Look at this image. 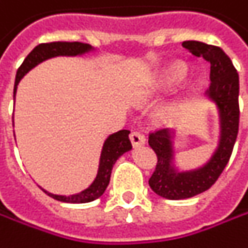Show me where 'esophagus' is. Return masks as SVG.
<instances>
[{"instance_id": "esophagus-1", "label": "esophagus", "mask_w": 248, "mask_h": 248, "mask_svg": "<svg viewBox=\"0 0 248 248\" xmlns=\"http://www.w3.org/2000/svg\"><path fill=\"white\" fill-rule=\"evenodd\" d=\"M130 140H131V143H132V146H134V148L142 146L143 143H145V137H143L142 134L137 132V131L131 132Z\"/></svg>"}]
</instances>
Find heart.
<instances>
[{"label": "heart", "instance_id": "obj_1", "mask_svg": "<svg viewBox=\"0 0 248 248\" xmlns=\"http://www.w3.org/2000/svg\"><path fill=\"white\" fill-rule=\"evenodd\" d=\"M188 74V67L181 61H173L166 67L157 71L155 75L143 85V88L137 94V105L151 106L157 102L165 93H167L174 85L181 82ZM179 111V102H169L156 114V121L159 124H170Z\"/></svg>", "mask_w": 248, "mask_h": 248}]
</instances>
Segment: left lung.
<instances>
[{"label": "left lung", "instance_id": "1", "mask_svg": "<svg viewBox=\"0 0 248 248\" xmlns=\"http://www.w3.org/2000/svg\"><path fill=\"white\" fill-rule=\"evenodd\" d=\"M183 47L211 65V86L206 97L217 108L219 140L214 154L202 166L181 170L174 163L177 130H160L149 135V146L157 156L149 186L166 200H186L211 188L228 165L239 132V75L232 60L220 47L202 42H183Z\"/></svg>", "mask_w": 248, "mask_h": 248}]
</instances>
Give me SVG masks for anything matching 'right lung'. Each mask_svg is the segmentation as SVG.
Instances as JSON below:
<instances>
[{
  "instance_id": "1",
  "label": "right lung",
  "mask_w": 248,
  "mask_h": 248,
  "mask_svg": "<svg viewBox=\"0 0 248 248\" xmlns=\"http://www.w3.org/2000/svg\"><path fill=\"white\" fill-rule=\"evenodd\" d=\"M92 51H94V47H92L91 44L79 43V42H53V43H42L36 46L16 71L15 86H14V100L16 96V89H18L20 79L40 62L54 58V57H77L92 53ZM128 135H130L128 130H120L106 138L102 152H100L97 174L92 181V184L83 191L72 194V195H58V194L46 191L44 188L42 190L57 201L69 202V204H85V202L97 200L99 197L105 194L106 188L110 183L111 169L117 162L118 157L132 149ZM14 137H15V132H14Z\"/></svg>"
}]
</instances>
